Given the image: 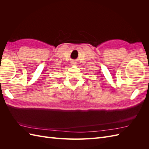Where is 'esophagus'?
Masks as SVG:
<instances>
[{
    "label": "esophagus",
    "instance_id": "obj_1",
    "mask_svg": "<svg viewBox=\"0 0 149 149\" xmlns=\"http://www.w3.org/2000/svg\"><path fill=\"white\" fill-rule=\"evenodd\" d=\"M71 64H72V65H75V63H74V62H72V63H71Z\"/></svg>",
    "mask_w": 149,
    "mask_h": 149
}]
</instances>
